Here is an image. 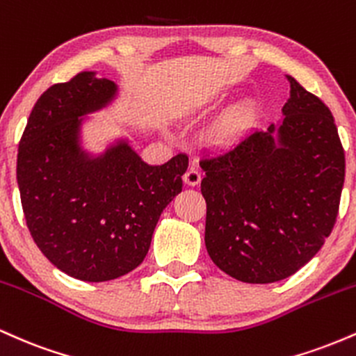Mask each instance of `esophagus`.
Listing matches in <instances>:
<instances>
[{
    "label": "esophagus",
    "mask_w": 356,
    "mask_h": 356,
    "mask_svg": "<svg viewBox=\"0 0 356 356\" xmlns=\"http://www.w3.org/2000/svg\"><path fill=\"white\" fill-rule=\"evenodd\" d=\"M201 179L202 175L195 167H191V169L184 174V182H186L187 186H197V184L201 182Z\"/></svg>",
    "instance_id": "1"
}]
</instances>
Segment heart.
I'll use <instances>...</instances> for the list:
<instances>
[{
	"label": "heart",
	"mask_w": 356,
	"mask_h": 356,
	"mask_svg": "<svg viewBox=\"0 0 356 356\" xmlns=\"http://www.w3.org/2000/svg\"><path fill=\"white\" fill-rule=\"evenodd\" d=\"M231 134H232V129H231V124H224L222 127H219V130H218V137L219 138H227V137H231Z\"/></svg>",
	"instance_id": "obj_1"
}]
</instances>
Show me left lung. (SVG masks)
<instances>
[{"mask_svg": "<svg viewBox=\"0 0 356 356\" xmlns=\"http://www.w3.org/2000/svg\"><path fill=\"white\" fill-rule=\"evenodd\" d=\"M283 122L251 130L204 155L206 248L219 269L243 283L295 275L337 222L345 150L334 118L293 76Z\"/></svg>", "mask_w": 356, "mask_h": 356, "instance_id": "left-lung-1", "label": "left lung"}]
</instances>
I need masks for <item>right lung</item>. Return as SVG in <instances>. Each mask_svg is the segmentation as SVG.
Here are the masks:
<instances>
[{
	"label": "right lung",
	"instance_id": "1",
	"mask_svg": "<svg viewBox=\"0 0 356 356\" xmlns=\"http://www.w3.org/2000/svg\"><path fill=\"white\" fill-rule=\"evenodd\" d=\"M115 93L117 85L95 72L51 85L31 110L16 162L36 246L60 271L90 283L117 280L144 261L189 165L186 154L149 165L125 140L90 157L80 147L79 117L105 107Z\"/></svg>",
	"mask_w": 356,
	"mask_h": 356
}]
</instances>
